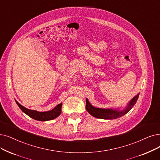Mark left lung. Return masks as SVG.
Here are the masks:
<instances>
[{
    "instance_id": "1",
    "label": "left lung",
    "mask_w": 160,
    "mask_h": 160,
    "mask_svg": "<svg viewBox=\"0 0 160 160\" xmlns=\"http://www.w3.org/2000/svg\"><path fill=\"white\" fill-rule=\"evenodd\" d=\"M138 95L139 94H138L135 97H134L129 102V106L126 108V109L121 112H118L116 110H113L111 109H101V108H94L90 103H89L88 100L87 98H86V109L87 112L94 118L104 119H116L124 116L125 114H126L131 109V108L133 107V106L136 104V102L138 98Z\"/></svg>"
}]
</instances>
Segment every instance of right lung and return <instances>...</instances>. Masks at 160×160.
<instances>
[{
  "label": "right lung",
  "mask_w": 160,
  "mask_h": 160,
  "mask_svg": "<svg viewBox=\"0 0 160 160\" xmlns=\"http://www.w3.org/2000/svg\"><path fill=\"white\" fill-rule=\"evenodd\" d=\"M16 102L18 104V106L20 107V109L25 113H26L28 116L31 117V118L38 121H44L52 120L59 116L60 114L61 113V108H62V103H60L57 105L52 110L44 112H37L35 110H28L27 108H25V107L22 106L21 104H19L17 101H16Z\"/></svg>",
  "instance_id": "add662e5"
}]
</instances>
